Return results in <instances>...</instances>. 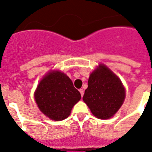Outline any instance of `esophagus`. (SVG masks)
I'll return each instance as SVG.
<instances>
[{
  "label": "esophagus",
  "mask_w": 152,
  "mask_h": 152,
  "mask_svg": "<svg viewBox=\"0 0 152 152\" xmlns=\"http://www.w3.org/2000/svg\"><path fill=\"white\" fill-rule=\"evenodd\" d=\"M79 91H80V93H81V97H82V96H84V90L82 89V88H81V89L79 90Z\"/></svg>",
  "instance_id": "obj_1"
}]
</instances>
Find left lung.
Returning <instances> with one entry per match:
<instances>
[{
	"label": "left lung",
	"instance_id": "obj_1",
	"mask_svg": "<svg viewBox=\"0 0 152 152\" xmlns=\"http://www.w3.org/2000/svg\"><path fill=\"white\" fill-rule=\"evenodd\" d=\"M126 91L119 77L106 65L99 64L91 73L83 101L94 116L107 120L124 103Z\"/></svg>",
	"mask_w": 152,
	"mask_h": 152
}]
</instances>
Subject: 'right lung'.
Here are the masks:
<instances>
[{
	"label": "right lung",
	"instance_id": "obj_1",
	"mask_svg": "<svg viewBox=\"0 0 152 152\" xmlns=\"http://www.w3.org/2000/svg\"><path fill=\"white\" fill-rule=\"evenodd\" d=\"M34 98L39 110L51 120L67 118L81 94L67 75L60 71H50L39 83Z\"/></svg>",
	"mask_w": 152,
	"mask_h": 152
}]
</instances>
